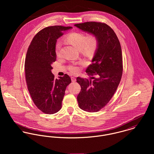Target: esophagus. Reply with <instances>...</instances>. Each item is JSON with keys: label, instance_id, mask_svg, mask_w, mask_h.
<instances>
[{"label": "esophagus", "instance_id": "34e87169", "mask_svg": "<svg viewBox=\"0 0 154 154\" xmlns=\"http://www.w3.org/2000/svg\"><path fill=\"white\" fill-rule=\"evenodd\" d=\"M71 80L72 82H75L76 81V78L75 77H71Z\"/></svg>", "mask_w": 154, "mask_h": 154}]
</instances>
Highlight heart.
Wrapping results in <instances>:
<instances>
[{
    "label": "heart",
    "instance_id": "b5f03b06",
    "mask_svg": "<svg viewBox=\"0 0 154 154\" xmlns=\"http://www.w3.org/2000/svg\"><path fill=\"white\" fill-rule=\"evenodd\" d=\"M66 41L73 45L75 47L80 50L86 56H91L96 51L98 46V40L97 36L91 34L88 36L82 32H72L67 34L65 37ZM61 44L57 42L56 44L55 52L57 56L60 53ZM69 70L73 73H77L79 69L78 66L69 67Z\"/></svg>",
    "mask_w": 154,
    "mask_h": 154
}]
</instances>
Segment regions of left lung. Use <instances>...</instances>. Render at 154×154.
Here are the masks:
<instances>
[{
    "instance_id": "1",
    "label": "left lung",
    "mask_w": 154,
    "mask_h": 154,
    "mask_svg": "<svg viewBox=\"0 0 154 154\" xmlns=\"http://www.w3.org/2000/svg\"><path fill=\"white\" fill-rule=\"evenodd\" d=\"M98 38V46L86 72L93 80L76 78L81 89L77 100L81 109L97 112L110 101L123 73L121 45L112 29L105 23L87 22L74 25Z\"/></svg>"
}]
</instances>
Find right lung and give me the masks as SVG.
I'll use <instances>...</instances> for the list:
<instances>
[{"label": "right lung", "mask_w": 154, "mask_h": 154, "mask_svg": "<svg viewBox=\"0 0 154 154\" xmlns=\"http://www.w3.org/2000/svg\"><path fill=\"white\" fill-rule=\"evenodd\" d=\"M71 28L61 25L44 28L34 36L27 50L25 61L27 88L35 105L45 114H52L61 109L66 87L71 82L67 74L54 79L51 70L56 59L57 40Z\"/></svg>", "instance_id": "1"}]
</instances>
